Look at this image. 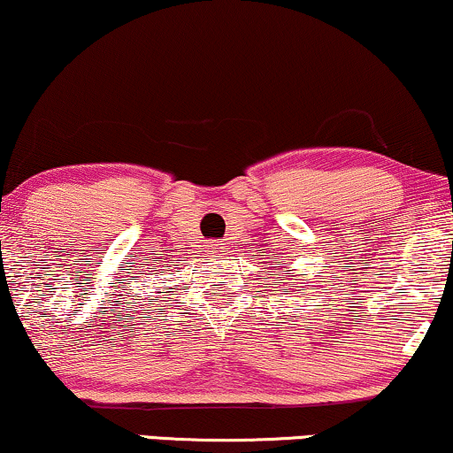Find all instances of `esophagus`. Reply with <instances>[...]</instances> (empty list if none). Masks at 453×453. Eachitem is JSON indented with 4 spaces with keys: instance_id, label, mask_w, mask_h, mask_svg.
<instances>
[{
    "instance_id": "obj_1",
    "label": "esophagus",
    "mask_w": 453,
    "mask_h": 453,
    "mask_svg": "<svg viewBox=\"0 0 453 453\" xmlns=\"http://www.w3.org/2000/svg\"><path fill=\"white\" fill-rule=\"evenodd\" d=\"M211 249H213L215 253H221V249H223V246H221L219 242H211Z\"/></svg>"
}]
</instances>
